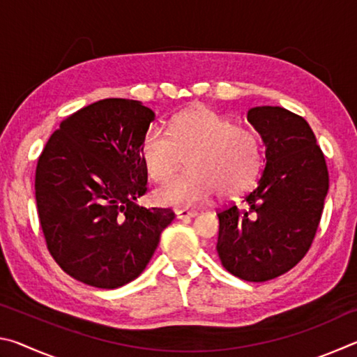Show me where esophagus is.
<instances>
[{"instance_id": "esophagus-1", "label": "esophagus", "mask_w": 357, "mask_h": 357, "mask_svg": "<svg viewBox=\"0 0 357 357\" xmlns=\"http://www.w3.org/2000/svg\"><path fill=\"white\" fill-rule=\"evenodd\" d=\"M174 214H176L178 219H181V220L192 219V217L197 215L195 211H189V209H176V211H174Z\"/></svg>"}]
</instances>
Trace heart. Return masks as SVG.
Segmentation results:
<instances>
[{
  "instance_id": "b5f03b06",
  "label": "heart",
  "mask_w": 357,
  "mask_h": 357,
  "mask_svg": "<svg viewBox=\"0 0 357 357\" xmlns=\"http://www.w3.org/2000/svg\"><path fill=\"white\" fill-rule=\"evenodd\" d=\"M142 159L148 176L164 183L187 159V173L154 192L160 206L190 208L236 197L249 189L259 170V142L252 130L209 108H192L172 119L168 132L157 126L144 132Z\"/></svg>"
}]
</instances>
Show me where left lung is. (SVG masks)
<instances>
[{"label": "left lung", "mask_w": 357, "mask_h": 357, "mask_svg": "<svg viewBox=\"0 0 357 357\" xmlns=\"http://www.w3.org/2000/svg\"><path fill=\"white\" fill-rule=\"evenodd\" d=\"M247 119L264 144L258 185L217 213V253L229 274L247 282L275 279L298 264L315 238L329 174L307 121L282 107H253Z\"/></svg>", "instance_id": "left-lung-1"}]
</instances>
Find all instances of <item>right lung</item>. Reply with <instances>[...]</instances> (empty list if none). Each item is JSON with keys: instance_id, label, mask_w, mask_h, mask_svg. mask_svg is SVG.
Returning a JSON list of instances; mask_svg holds the SVG:
<instances>
[{"instance_id": "add662e5", "label": "right lung", "mask_w": 357, "mask_h": 357, "mask_svg": "<svg viewBox=\"0 0 357 357\" xmlns=\"http://www.w3.org/2000/svg\"><path fill=\"white\" fill-rule=\"evenodd\" d=\"M154 112L104 99L66 118L36 167V203L47 249L66 274L113 289L140 275L174 219L138 206L148 190L142 140Z\"/></svg>"}]
</instances>
